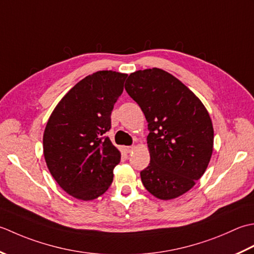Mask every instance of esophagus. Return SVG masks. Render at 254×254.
<instances>
[{
    "instance_id": "1",
    "label": "esophagus",
    "mask_w": 254,
    "mask_h": 254,
    "mask_svg": "<svg viewBox=\"0 0 254 254\" xmlns=\"http://www.w3.org/2000/svg\"><path fill=\"white\" fill-rule=\"evenodd\" d=\"M134 147L133 146H129V147H124V151H125L126 153H130L133 151Z\"/></svg>"
}]
</instances>
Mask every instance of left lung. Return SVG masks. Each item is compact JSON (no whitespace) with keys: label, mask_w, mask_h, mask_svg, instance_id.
Segmentation results:
<instances>
[{"label":"left lung","mask_w":254,"mask_h":254,"mask_svg":"<svg viewBox=\"0 0 254 254\" xmlns=\"http://www.w3.org/2000/svg\"><path fill=\"white\" fill-rule=\"evenodd\" d=\"M125 90L148 122L150 163L140 172L142 184L157 198H177L208 167L214 147L209 114L188 86L162 69L133 72Z\"/></svg>","instance_id":"obj_1"}]
</instances>
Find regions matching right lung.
I'll use <instances>...</instances> for the list:
<instances>
[{"mask_svg":"<svg viewBox=\"0 0 254 254\" xmlns=\"http://www.w3.org/2000/svg\"><path fill=\"white\" fill-rule=\"evenodd\" d=\"M126 77L111 70L85 76L61 98L46 125V163L60 188L77 199H95L113 182L121 152L105 132Z\"/></svg>","mask_w":254,"mask_h":254,"instance_id":"obj_1","label":"right lung"}]
</instances>
